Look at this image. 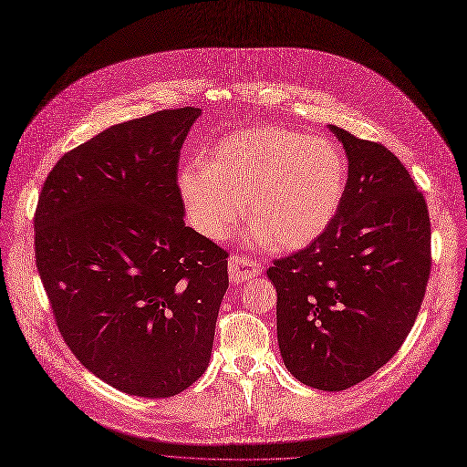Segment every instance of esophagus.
I'll return each instance as SVG.
<instances>
[{
	"label": "esophagus",
	"mask_w": 467,
	"mask_h": 467,
	"mask_svg": "<svg viewBox=\"0 0 467 467\" xmlns=\"http://www.w3.org/2000/svg\"><path fill=\"white\" fill-rule=\"evenodd\" d=\"M263 272L261 263L253 261L249 257H242V255H231L229 259V277L233 283H244L255 277L257 274Z\"/></svg>",
	"instance_id": "34e87169"
}]
</instances>
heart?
Segmentation results:
<instances>
[{"mask_svg":"<svg viewBox=\"0 0 467 467\" xmlns=\"http://www.w3.org/2000/svg\"><path fill=\"white\" fill-rule=\"evenodd\" d=\"M347 161L335 143L283 126H257L220 140L206 158L186 163L179 190L192 225L223 240L244 214L251 240L294 251L315 242L337 216Z\"/></svg>","mask_w":467,"mask_h":467,"instance_id":"heart-1","label":"heart"}]
</instances>
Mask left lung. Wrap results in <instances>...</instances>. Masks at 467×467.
I'll list each match as a JSON object with an SVG mask.
<instances>
[{
  "label": "left lung",
  "mask_w": 467,
  "mask_h": 467,
  "mask_svg": "<svg viewBox=\"0 0 467 467\" xmlns=\"http://www.w3.org/2000/svg\"><path fill=\"white\" fill-rule=\"evenodd\" d=\"M348 158V181L329 227L274 261L277 343L302 384L343 391L402 347L431 275V218L402 161L381 143L329 124Z\"/></svg>",
  "instance_id": "left-lung-1"
}]
</instances>
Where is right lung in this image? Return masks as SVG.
Segmentation results:
<instances>
[{"instance_id": "right-lung-1", "label": "right lung", "mask_w": 467, "mask_h": 467, "mask_svg": "<svg viewBox=\"0 0 467 467\" xmlns=\"http://www.w3.org/2000/svg\"><path fill=\"white\" fill-rule=\"evenodd\" d=\"M199 108L111 126L54 165L35 265L63 341L95 376L163 399L208 367L229 253L184 223L182 143Z\"/></svg>"}]
</instances>
